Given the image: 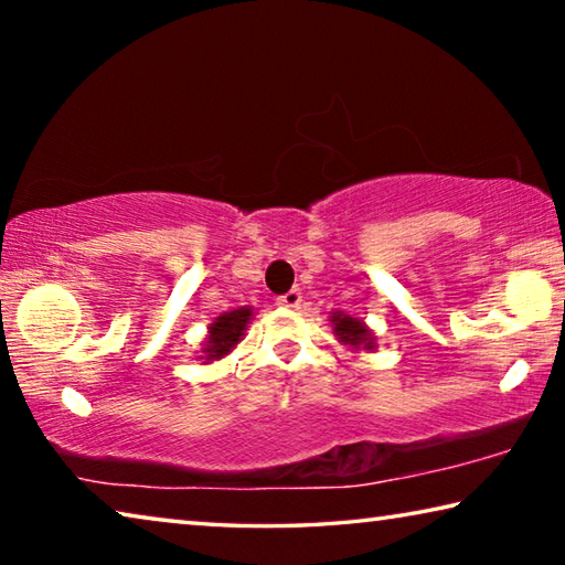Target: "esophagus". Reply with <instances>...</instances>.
Segmentation results:
<instances>
[{
  "label": "esophagus",
  "mask_w": 565,
  "mask_h": 565,
  "mask_svg": "<svg viewBox=\"0 0 565 565\" xmlns=\"http://www.w3.org/2000/svg\"><path fill=\"white\" fill-rule=\"evenodd\" d=\"M301 291L299 289H291V291H286L284 296H279V306H286V309H299V303H301Z\"/></svg>",
  "instance_id": "obj_1"
}]
</instances>
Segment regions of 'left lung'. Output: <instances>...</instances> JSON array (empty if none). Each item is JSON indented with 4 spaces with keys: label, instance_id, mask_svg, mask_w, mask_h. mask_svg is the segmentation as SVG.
Listing matches in <instances>:
<instances>
[{
    "label": "left lung",
    "instance_id": "1",
    "mask_svg": "<svg viewBox=\"0 0 565 565\" xmlns=\"http://www.w3.org/2000/svg\"><path fill=\"white\" fill-rule=\"evenodd\" d=\"M331 323H333V333H337L339 341L347 343V347H351L353 351H359V349L374 351L376 349V337L369 331V327L361 319H353L343 311H333Z\"/></svg>",
    "mask_w": 565,
    "mask_h": 565
}]
</instances>
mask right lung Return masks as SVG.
Returning <instances> with one entry per match:
<instances>
[{
    "label": "right lung",
    "instance_id": "1",
    "mask_svg": "<svg viewBox=\"0 0 565 565\" xmlns=\"http://www.w3.org/2000/svg\"><path fill=\"white\" fill-rule=\"evenodd\" d=\"M252 319V309H234V311H224L222 317H218L212 327H209V337L204 341V363H212L224 359L228 351H232L238 341H242L244 331H246V323Z\"/></svg>",
    "mask_w": 565,
    "mask_h": 565
}]
</instances>
